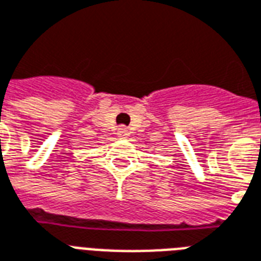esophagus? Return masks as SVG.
<instances>
[{"label":"esophagus","instance_id":"obj_1","mask_svg":"<svg viewBox=\"0 0 261 261\" xmlns=\"http://www.w3.org/2000/svg\"><path fill=\"white\" fill-rule=\"evenodd\" d=\"M117 135L120 137H126L129 136V130L125 126H120V128L117 129Z\"/></svg>","mask_w":261,"mask_h":261}]
</instances>
